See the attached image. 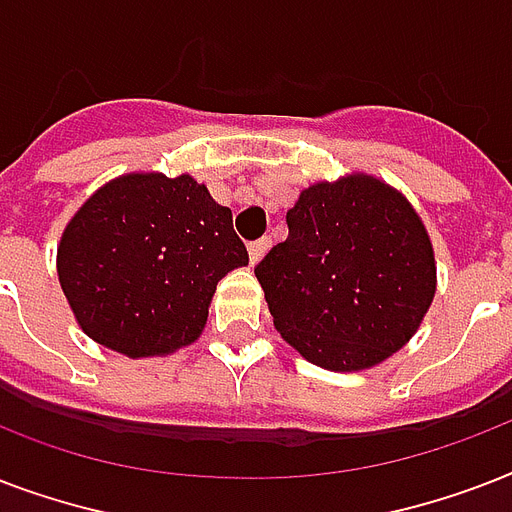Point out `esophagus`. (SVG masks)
I'll list each match as a JSON object with an SVG mask.
<instances>
[{
    "mask_svg": "<svg viewBox=\"0 0 512 512\" xmlns=\"http://www.w3.org/2000/svg\"><path fill=\"white\" fill-rule=\"evenodd\" d=\"M268 247H271V239H268V236H263V239H257V241H249V263L255 265L257 260H260V257L265 255V252H268Z\"/></svg>",
    "mask_w": 512,
    "mask_h": 512,
    "instance_id": "1",
    "label": "esophagus"
}]
</instances>
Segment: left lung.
<instances>
[{
    "label": "left lung",
    "mask_w": 512,
    "mask_h": 512,
    "mask_svg": "<svg viewBox=\"0 0 512 512\" xmlns=\"http://www.w3.org/2000/svg\"><path fill=\"white\" fill-rule=\"evenodd\" d=\"M289 236L255 265L273 327L311 364L358 372L404 348L436 295V260L412 204L372 175L316 183Z\"/></svg>",
    "instance_id": "1"
}]
</instances>
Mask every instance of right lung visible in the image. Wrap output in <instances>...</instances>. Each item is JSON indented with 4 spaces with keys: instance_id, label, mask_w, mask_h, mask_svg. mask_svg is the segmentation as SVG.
<instances>
[{
    "instance_id": "obj_1",
    "label": "right lung",
    "mask_w": 512,
    "mask_h": 512,
    "mask_svg": "<svg viewBox=\"0 0 512 512\" xmlns=\"http://www.w3.org/2000/svg\"><path fill=\"white\" fill-rule=\"evenodd\" d=\"M247 263L231 209L191 175L162 172L103 185L58 247L60 289L84 335L130 358L191 345L217 281Z\"/></svg>"
}]
</instances>
